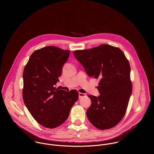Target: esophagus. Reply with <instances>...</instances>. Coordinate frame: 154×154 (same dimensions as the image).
Masks as SVG:
<instances>
[{"instance_id": "34e87169", "label": "esophagus", "mask_w": 154, "mask_h": 154, "mask_svg": "<svg viewBox=\"0 0 154 154\" xmlns=\"http://www.w3.org/2000/svg\"><path fill=\"white\" fill-rule=\"evenodd\" d=\"M86 96H87L86 94H84V93H81V92L79 93V98H82V97H86Z\"/></svg>"}]
</instances>
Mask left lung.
Instances as JSON below:
<instances>
[{
    "mask_svg": "<svg viewBox=\"0 0 154 154\" xmlns=\"http://www.w3.org/2000/svg\"><path fill=\"white\" fill-rule=\"evenodd\" d=\"M73 55L89 77L100 79V95H88L91 100L88 120L100 130L114 127L124 117L132 94L129 61L120 48L109 44L75 50Z\"/></svg>",
    "mask_w": 154,
    "mask_h": 154,
    "instance_id": "left-lung-1",
    "label": "left lung"
}]
</instances>
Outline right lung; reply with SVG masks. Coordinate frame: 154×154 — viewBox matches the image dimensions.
Masks as SVG:
<instances>
[{
    "mask_svg": "<svg viewBox=\"0 0 154 154\" xmlns=\"http://www.w3.org/2000/svg\"><path fill=\"white\" fill-rule=\"evenodd\" d=\"M69 53L54 46L45 47L31 55L23 69V102L33 118L47 128L64 123L79 97L75 90L55 87Z\"/></svg>",
    "mask_w": 154,
    "mask_h": 154,
    "instance_id": "obj_1",
    "label": "right lung"
}]
</instances>
